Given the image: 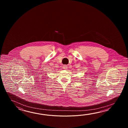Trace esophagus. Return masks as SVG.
<instances>
[{
  "instance_id": "34e87169",
  "label": "esophagus",
  "mask_w": 128,
  "mask_h": 128,
  "mask_svg": "<svg viewBox=\"0 0 128 128\" xmlns=\"http://www.w3.org/2000/svg\"><path fill=\"white\" fill-rule=\"evenodd\" d=\"M63 68L64 69H67V66H66V65H64V67H63Z\"/></svg>"
}]
</instances>
